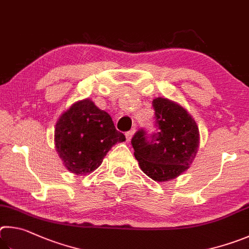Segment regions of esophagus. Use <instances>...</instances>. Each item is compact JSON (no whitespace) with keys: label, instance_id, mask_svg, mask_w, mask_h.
Returning a JSON list of instances; mask_svg holds the SVG:
<instances>
[{"label":"esophagus","instance_id":"obj_1","mask_svg":"<svg viewBox=\"0 0 249 249\" xmlns=\"http://www.w3.org/2000/svg\"><path fill=\"white\" fill-rule=\"evenodd\" d=\"M134 132H136V128H133V129L131 130V131H129V132L125 133V139H127L128 142L131 141V139H132V137H133Z\"/></svg>","mask_w":249,"mask_h":249}]
</instances>
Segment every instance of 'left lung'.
I'll list each match as a JSON object with an SVG mask.
<instances>
[{
	"label": "left lung",
	"instance_id": "8db88e82",
	"mask_svg": "<svg viewBox=\"0 0 249 249\" xmlns=\"http://www.w3.org/2000/svg\"><path fill=\"white\" fill-rule=\"evenodd\" d=\"M152 104L158 129L150 137L144 130L134 134V156L143 173L152 179L169 181L185 173L196 159L199 128L180 104L163 97H156Z\"/></svg>",
	"mask_w": 249,
	"mask_h": 249
}]
</instances>
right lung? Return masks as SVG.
<instances>
[{
    "label": "right lung",
    "mask_w": 249,
    "mask_h": 249,
    "mask_svg": "<svg viewBox=\"0 0 249 249\" xmlns=\"http://www.w3.org/2000/svg\"><path fill=\"white\" fill-rule=\"evenodd\" d=\"M124 141L109 113L89 98L72 104L55 124V150L65 168L77 176L95 171L108 151Z\"/></svg>",
    "instance_id": "1"
}]
</instances>
